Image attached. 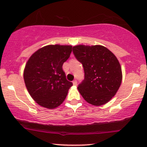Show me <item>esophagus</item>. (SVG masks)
I'll return each instance as SVG.
<instances>
[{"instance_id":"obj_1","label":"esophagus","mask_w":147,"mask_h":147,"mask_svg":"<svg viewBox=\"0 0 147 147\" xmlns=\"http://www.w3.org/2000/svg\"><path fill=\"white\" fill-rule=\"evenodd\" d=\"M72 84H73L74 86H77V80H74L73 82H72Z\"/></svg>"}]
</instances>
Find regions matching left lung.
<instances>
[{
	"label": "left lung",
	"instance_id": "8db88e82",
	"mask_svg": "<svg viewBox=\"0 0 147 147\" xmlns=\"http://www.w3.org/2000/svg\"><path fill=\"white\" fill-rule=\"evenodd\" d=\"M72 52L84 67V79L77 87L83 98L94 106L109 102L122 83V68L117 57L99 45H76Z\"/></svg>",
	"mask_w": 147,
	"mask_h": 147
}]
</instances>
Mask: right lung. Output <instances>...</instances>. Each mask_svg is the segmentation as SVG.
<instances>
[{
	"mask_svg": "<svg viewBox=\"0 0 147 147\" xmlns=\"http://www.w3.org/2000/svg\"><path fill=\"white\" fill-rule=\"evenodd\" d=\"M72 48L71 45H46L35 52L26 63L23 72L25 86L34 100L42 107H58L72 86L62 69Z\"/></svg>",
	"mask_w": 147,
	"mask_h": 147,
	"instance_id": "add662e5",
	"label": "right lung"
}]
</instances>
